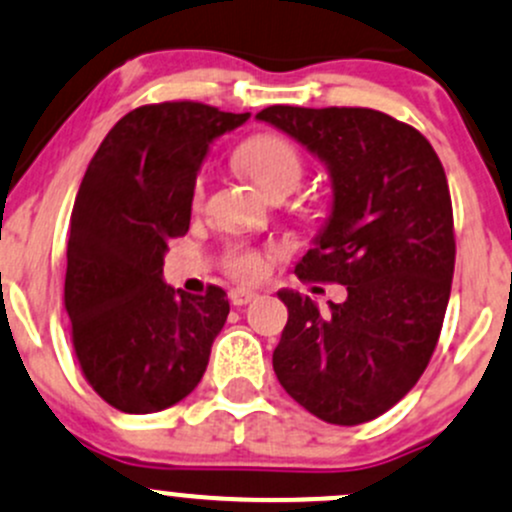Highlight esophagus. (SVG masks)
<instances>
[{
  "label": "esophagus",
  "mask_w": 512,
  "mask_h": 512,
  "mask_svg": "<svg viewBox=\"0 0 512 512\" xmlns=\"http://www.w3.org/2000/svg\"><path fill=\"white\" fill-rule=\"evenodd\" d=\"M254 298H256V293L254 291H244V288H236V291L229 293L231 305H236V308H241V305L251 303V300H254Z\"/></svg>",
  "instance_id": "obj_1"
}]
</instances>
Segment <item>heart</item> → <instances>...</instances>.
Returning <instances> with one entry per match:
<instances>
[{"instance_id":"heart-1","label":"heart","mask_w":512,"mask_h":512,"mask_svg":"<svg viewBox=\"0 0 512 512\" xmlns=\"http://www.w3.org/2000/svg\"><path fill=\"white\" fill-rule=\"evenodd\" d=\"M239 160L249 177L261 189L273 192L281 187H295L303 179L305 162L298 147L283 135H256L241 147ZM202 197V179L194 187V199ZM268 258L263 251L249 246H234L226 254V271L239 281H258L266 273Z\"/></svg>"}]
</instances>
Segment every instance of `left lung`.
Returning <instances> with one entry per match:
<instances>
[{
	"label": "left lung",
	"instance_id": "8db88e82",
	"mask_svg": "<svg viewBox=\"0 0 512 512\" xmlns=\"http://www.w3.org/2000/svg\"><path fill=\"white\" fill-rule=\"evenodd\" d=\"M256 118L328 167L330 217L295 273L347 286L328 310L278 291L288 323L273 370L318 419L365 424L419 382L439 342L456 263L446 172L419 130L372 108L271 105Z\"/></svg>",
	"mask_w": 512,
	"mask_h": 512
}]
</instances>
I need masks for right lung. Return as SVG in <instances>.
I'll use <instances>...</instances> for the list:
<instances>
[{
  "label": "right lung",
  "mask_w": 512,
  "mask_h": 512,
  "mask_svg": "<svg viewBox=\"0 0 512 512\" xmlns=\"http://www.w3.org/2000/svg\"><path fill=\"white\" fill-rule=\"evenodd\" d=\"M246 120L194 100L142 105L113 125L83 175L63 305L88 384L120 412H162L207 370L229 315L226 293L175 291L162 266L170 239L189 229L209 145Z\"/></svg>",
  "instance_id": "1"
}]
</instances>
